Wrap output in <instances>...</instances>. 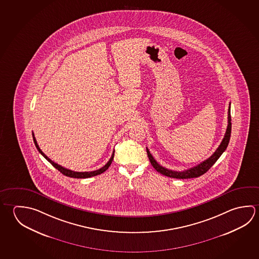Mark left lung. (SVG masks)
Listing matches in <instances>:
<instances>
[{
    "label": "left lung",
    "instance_id": "left-lung-1",
    "mask_svg": "<svg viewBox=\"0 0 259 259\" xmlns=\"http://www.w3.org/2000/svg\"><path fill=\"white\" fill-rule=\"evenodd\" d=\"M228 124H227V131L225 134V136L223 138L222 142L220 145L218 146V149L215 150V152L213 153L209 158L204 160V162L197 164L196 166L187 169L182 172H177V171H172L169 170L167 168H164L160 165L155 160H154L153 155L150 154L149 150L146 148V153L148 155L151 164L153 165V167L157 171V172L162 174L163 176L168 177H172V178H177V179H187V178H195L198 177L202 175H204V172H207L210 168L213 166V163L218 161V159L221 156V154L225 152V150L227 149V145L230 140V136H231V114H230V105L228 108Z\"/></svg>",
    "mask_w": 259,
    "mask_h": 259
}]
</instances>
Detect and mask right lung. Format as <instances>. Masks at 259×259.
<instances>
[{
  "label": "right lung",
  "instance_id": "right-lung-1",
  "mask_svg": "<svg viewBox=\"0 0 259 259\" xmlns=\"http://www.w3.org/2000/svg\"><path fill=\"white\" fill-rule=\"evenodd\" d=\"M32 138H33V142H34V145L36 146L37 150L39 151V153L45 157V158L49 162V163H52V165L54 166V167L56 168L57 170H59L60 172H62L63 175L64 176H66V177H73V178H88V177H96L97 175H101L102 172H105L106 171L108 167H109L110 165H111V163L113 162V160H114V151L113 152V154H112V156H111V158H110L109 161L107 162V163L105 164V166H103V167L100 168V169H98V170H96V171H92V172H74V171H72V170H69V169H66V168L63 167L62 165H59L58 163H55L54 161H52L49 157H47L46 154L42 153V151L40 149V147H39V145L37 144L36 139H35V137H34V135H33V133H32Z\"/></svg>",
  "mask_w": 259,
  "mask_h": 259
}]
</instances>
